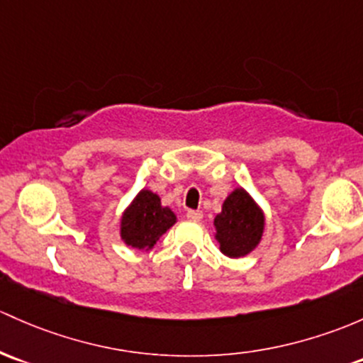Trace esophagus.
<instances>
[{
	"instance_id": "34e87169",
	"label": "esophagus",
	"mask_w": 363,
	"mask_h": 363,
	"mask_svg": "<svg viewBox=\"0 0 363 363\" xmlns=\"http://www.w3.org/2000/svg\"><path fill=\"white\" fill-rule=\"evenodd\" d=\"M186 217H188L189 220H193V223H200V220L203 219V212H201V211H188V212H186Z\"/></svg>"
}]
</instances>
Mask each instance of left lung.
<instances>
[{"mask_svg":"<svg viewBox=\"0 0 363 363\" xmlns=\"http://www.w3.org/2000/svg\"><path fill=\"white\" fill-rule=\"evenodd\" d=\"M216 240L228 257H243L259 245L264 233V213L243 188H236L224 200L223 211L213 219Z\"/></svg>","mask_w":363,"mask_h":363,"instance_id":"left-lung-1","label":"left lung"}]
</instances>
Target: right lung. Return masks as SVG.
<instances>
[{
    "label": "right lung",
    "mask_w": 363,
    "mask_h": 363,
    "mask_svg": "<svg viewBox=\"0 0 363 363\" xmlns=\"http://www.w3.org/2000/svg\"><path fill=\"white\" fill-rule=\"evenodd\" d=\"M175 220V213L169 207H163L158 194L143 189L121 216V240L132 249L151 250Z\"/></svg>",
    "instance_id": "add662e5"
}]
</instances>
